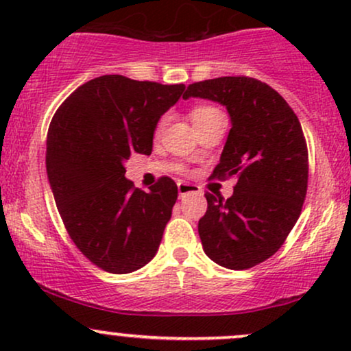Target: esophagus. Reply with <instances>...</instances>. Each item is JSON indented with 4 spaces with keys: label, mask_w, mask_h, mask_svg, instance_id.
Listing matches in <instances>:
<instances>
[{
    "label": "esophagus",
    "mask_w": 351,
    "mask_h": 351,
    "mask_svg": "<svg viewBox=\"0 0 351 351\" xmlns=\"http://www.w3.org/2000/svg\"><path fill=\"white\" fill-rule=\"evenodd\" d=\"M178 193H180V196L201 195V188L198 186V184L186 183V181H178Z\"/></svg>",
    "instance_id": "1"
}]
</instances>
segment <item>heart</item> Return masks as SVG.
I'll return each instance as SVG.
<instances>
[{
  "mask_svg": "<svg viewBox=\"0 0 351 351\" xmlns=\"http://www.w3.org/2000/svg\"><path fill=\"white\" fill-rule=\"evenodd\" d=\"M217 114H221V112L211 106H196L191 108V114H189V117H191L195 127H198V125L208 122L209 119H213V117ZM163 127H165V119L160 120L158 125H156V134H160V132L163 130Z\"/></svg>",
  "mask_w": 351,
  "mask_h": 351,
  "instance_id": "obj_1",
  "label": "heart"
}]
</instances>
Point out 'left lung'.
Listing matches in <instances>:
<instances>
[{"instance_id": "obj_1", "label": "left lung", "mask_w": 351, "mask_h": 351, "mask_svg": "<svg viewBox=\"0 0 351 351\" xmlns=\"http://www.w3.org/2000/svg\"><path fill=\"white\" fill-rule=\"evenodd\" d=\"M189 97L226 106L232 127L209 180H237L231 198L204 195L201 244L223 267L251 269L279 251L304 206L308 152L302 125L279 92L245 75L189 84L183 99Z\"/></svg>"}]
</instances>
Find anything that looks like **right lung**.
<instances>
[{
    "label": "right lung",
    "instance_id": "add662e5",
    "mask_svg": "<svg viewBox=\"0 0 351 351\" xmlns=\"http://www.w3.org/2000/svg\"><path fill=\"white\" fill-rule=\"evenodd\" d=\"M183 84L163 86L100 75L60 104L46 142V170L72 243L97 267L128 274L155 257L178 198L162 176L150 191L125 178L134 153L150 155L160 117L178 102Z\"/></svg>",
    "mask_w": 351,
    "mask_h": 351
}]
</instances>
